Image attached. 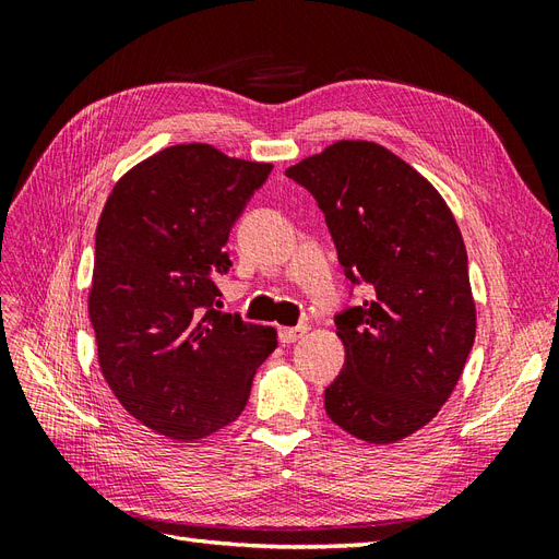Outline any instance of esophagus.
Instances as JSON below:
<instances>
[{"instance_id":"obj_1","label":"esophagus","mask_w":559,"mask_h":559,"mask_svg":"<svg viewBox=\"0 0 559 559\" xmlns=\"http://www.w3.org/2000/svg\"><path fill=\"white\" fill-rule=\"evenodd\" d=\"M306 326H282L277 333H280V343H284V345H289V343H296V341H300L302 335H306Z\"/></svg>"}]
</instances>
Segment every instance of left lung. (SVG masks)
Listing matches in <instances>:
<instances>
[{"instance_id": "left-lung-1", "label": "left lung", "mask_w": 559, "mask_h": 559, "mask_svg": "<svg viewBox=\"0 0 559 559\" xmlns=\"http://www.w3.org/2000/svg\"><path fill=\"white\" fill-rule=\"evenodd\" d=\"M314 195L361 306L335 317L345 368L326 415L366 443H396L438 415L476 337L468 259L450 207L415 167L341 140L286 170Z\"/></svg>"}]
</instances>
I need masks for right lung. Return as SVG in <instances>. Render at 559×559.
<instances>
[{"label": "right lung", "instance_id": "right-lung-1", "mask_svg": "<svg viewBox=\"0 0 559 559\" xmlns=\"http://www.w3.org/2000/svg\"><path fill=\"white\" fill-rule=\"evenodd\" d=\"M273 165L167 146L116 181L95 233L88 314L99 370L144 427L198 441L245 411L277 331L214 310V273Z\"/></svg>", "mask_w": 559, "mask_h": 559}]
</instances>
